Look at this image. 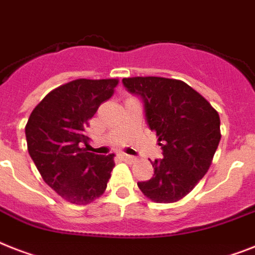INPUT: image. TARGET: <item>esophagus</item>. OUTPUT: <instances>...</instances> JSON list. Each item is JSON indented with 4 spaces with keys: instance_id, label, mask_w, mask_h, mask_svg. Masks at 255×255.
<instances>
[{
    "instance_id": "obj_1",
    "label": "esophagus",
    "mask_w": 255,
    "mask_h": 255,
    "mask_svg": "<svg viewBox=\"0 0 255 255\" xmlns=\"http://www.w3.org/2000/svg\"><path fill=\"white\" fill-rule=\"evenodd\" d=\"M121 157H122V158H123V160L128 161V162H133V161L136 160V158H134L133 156H129V154H126V153H122Z\"/></svg>"
}]
</instances>
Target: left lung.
Here are the masks:
<instances>
[{
  "label": "left lung",
  "mask_w": 255,
  "mask_h": 255,
  "mask_svg": "<svg viewBox=\"0 0 255 255\" xmlns=\"http://www.w3.org/2000/svg\"><path fill=\"white\" fill-rule=\"evenodd\" d=\"M122 82L142 101L146 124L162 149V158L150 161L153 177L137 182L138 188L153 202H177L210 169L221 138L219 114L183 81L132 77Z\"/></svg>",
  "instance_id": "left-lung-1"
}]
</instances>
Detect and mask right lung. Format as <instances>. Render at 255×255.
I'll return each mask as SVG.
<instances>
[{
    "label": "right lung",
    "mask_w": 255,
    "mask_h": 255,
    "mask_svg": "<svg viewBox=\"0 0 255 255\" xmlns=\"http://www.w3.org/2000/svg\"><path fill=\"white\" fill-rule=\"evenodd\" d=\"M118 80L72 81L45 95L26 124L27 148L44 182L73 204H88L103 194L114 154L82 148L86 127L101 103L115 92Z\"/></svg>",
    "instance_id": "1"
}]
</instances>
